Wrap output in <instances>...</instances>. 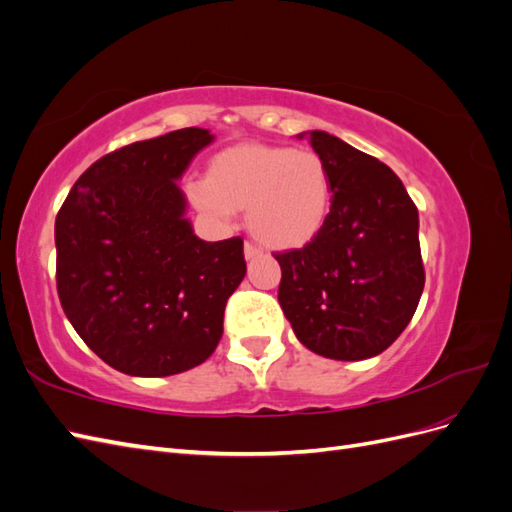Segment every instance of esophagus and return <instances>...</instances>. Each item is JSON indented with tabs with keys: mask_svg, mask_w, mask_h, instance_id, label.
Wrapping results in <instances>:
<instances>
[{
	"mask_svg": "<svg viewBox=\"0 0 512 512\" xmlns=\"http://www.w3.org/2000/svg\"><path fill=\"white\" fill-rule=\"evenodd\" d=\"M243 254H245V258L247 260H252V258H256L258 254H260V247H256L254 243H250V241H245V245H243Z\"/></svg>",
	"mask_w": 512,
	"mask_h": 512,
	"instance_id": "34e87169",
	"label": "esophagus"
}]
</instances>
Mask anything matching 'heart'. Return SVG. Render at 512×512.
<instances>
[{"label":"heart","instance_id":"1","mask_svg":"<svg viewBox=\"0 0 512 512\" xmlns=\"http://www.w3.org/2000/svg\"><path fill=\"white\" fill-rule=\"evenodd\" d=\"M192 203L213 218L247 213L252 235L275 250L312 241L331 209L329 168L314 149L247 143L224 149L207 179L190 183Z\"/></svg>","mask_w":512,"mask_h":512}]
</instances>
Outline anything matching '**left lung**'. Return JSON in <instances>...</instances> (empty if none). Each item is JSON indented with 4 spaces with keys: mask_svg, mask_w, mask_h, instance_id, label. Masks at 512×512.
I'll use <instances>...</instances> for the list:
<instances>
[{
    "mask_svg": "<svg viewBox=\"0 0 512 512\" xmlns=\"http://www.w3.org/2000/svg\"><path fill=\"white\" fill-rule=\"evenodd\" d=\"M327 162L331 211L299 250L277 252V299L299 342L337 361L389 348L412 320L425 286L418 211L404 183L374 156L312 130Z\"/></svg>",
    "mask_w": 512,
    "mask_h": 512,
    "instance_id": "left-lung-1",
    "label": "left lung"
}]
</instances>
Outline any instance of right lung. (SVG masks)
<instances>
[{
	"mask_svg": "<svg viewBox=\"0 0 512 512\" xmlns=\"http://www.w3.org/2000/svg\"><path fill=\"white\" fill-rule=\"evenodd\" d=\"M211 141L209 130L183 128L106 153L57 213L61 307L121 374H181L222 337L226 301L245 275L243 239H198L175 183Z\"/></svg>",
	"mask_w": 512,
	"mask_h": 512,
	"instance_id": "obj_1",
	"label": "right lung"
}]
</instances>
